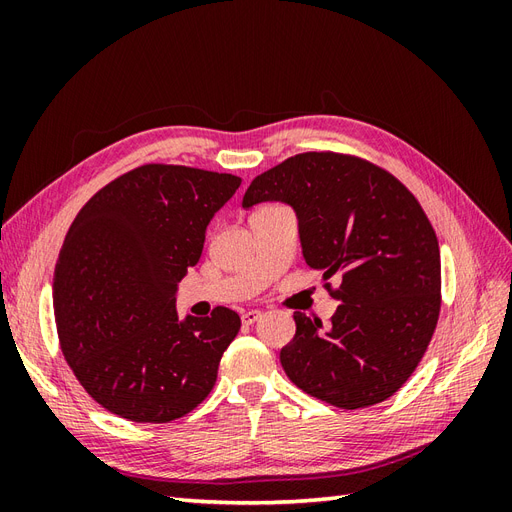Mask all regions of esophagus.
<instances>
[{
	"mask_svg": "<svg viewBox=\"0 0 512 512\" xmlns=\"http://www.w3.org/2000/svg\"><path fill=\"white\" fill-rule=\"evenodd\" d=\"M260 316H262V314L258 312V309H250V312H243V314H241V322H243V324H254Z\"/></svg>",
	"mask_w": 512,
	"mask_h": 512,
	"instance_id": "esophagus-1",
	"label": "esophagus"
}]
</instances>
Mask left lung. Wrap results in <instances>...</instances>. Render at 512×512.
I'll return each instance as SVG.
<instances>
[{
	"instance_id": "left-lung-1",
	"label": "left lung",
	"mask_w": 512,
	"mask_h": 512,
	"mask_svg": "<svg viewBox=\"0 0 512 512\" xmlns=\"http://www.w3.org/2000/svg\"><path fill=\"white\" fill-rule=\"evenodd\" d=\"M258 203L292 207L307 265L324 282L342 280L329 329L294 312L297 333L280 352L286 376L344 410L389 399L440 316V247L418 200L380 166L309 151L250 183L243 207Z\"/></svg>"
}]
</instances>
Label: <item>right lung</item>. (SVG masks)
Returning a JSON list of instances; mask_svg holds the SVG:
<instances>
[{
  "label": "right lung",
  "instance_id": "right-lung-1",
  "mask_svg": "<svg viewBox=\"0 0 512 512\" xmlns=\"http://www.w3.org/2000/svg\"><path fill=\"white\" fill-rule=\"evenodd\" d=\"M241 179L190 166H138L89 198L55 265L61 350L102 408L134 423L192 412L241 329L228 307L177 314V286Z\"/></svg>",
  "mask_w": 512,
  "mask_h": 512
}]
</instances>
